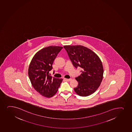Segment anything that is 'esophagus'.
I'll return each mask as SVG.
<instances>
[{
	"instance_id": "34e87169",
	"label": "esophagus",
	"mask_w": 132,
	"mask_h": 132,
	"mask_svg": "<svg viewBox=\"0 0 132 132\" xmlns=\"http://www.w3.org/2000/svg\"><path fill=\"white\" fill-rule=\"evenodd\" d=\"M71 79H65V78H64V80H65V81H71Z\"/></svg>"
}]
</instances>
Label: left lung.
Instances as JSON below:
<instances>
[{
    "label": "left lung",
    "instance_id": "obj_1",
    "mask_svg": "<svg viewBox=\"0 0 132 132\" xmlns=\"http://www.w3.org/2000/svg\"><path fill=\"white\" fill-rule=\"evenodd\" d=\"M70 59L76 68H81L76 77L79 84L74 90L81 96H88L97 90L102 81L104 69L99 56L91 50L80 45L64 46Z\"/></svg>",
    "mask_w": 132,
    "mask_h": 132
}]
</instances>
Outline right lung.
Instances as JSON below:
<instances>
[{"mask_svg": "<svg viewBox=\"0 0 132 132\" xmlns=\"http://www.w3.org/2000/svg\"><path fill=\"white\" fill-rule=\"evenodd\" d=\"M63 49L58 46H50L41 49L33 56L28 68V74L33 88L40 94L51 97L57 91L62 81L49 75L52 64Z\"/></svg>", "mask_w": 132, "mask_h": 132, "instance_id": "obj_1", "label": "right lung"}]
</instances>
